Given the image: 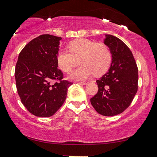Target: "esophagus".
Wrapping results in <instances>:
<instances>
[{"mask_svg":"<svg viewBox=\"0 0 157 157\" xmlns=\"http://www.w3.org/2000/svg\"><path fill=\"white\" fill-rule=\"evenodd\" d=\"M88 83L89 82H78V84H79V85H87Z\"/></svg>","mask_w":157,"mask_h":157,"instance_id":"obj_1","label":"esophagus"}]
</instances>
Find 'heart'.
Segmentation results:
<instances>
[{
  "mask_svg": "<svg viewBox=\"0 0 157 157\" xmlns=\"http://www.w3.org/2000/svg\"><path fill=\"white\" fill-rule=\"evenodd\" d=\"M69 51L61 49L56 56L58 67L69 72L76 65V60L82 65L68 75L72 80H84L94 74L101 75L109 69L111 62V53L106 44L86 39H78L68 45Z\"/></svg>",
  "mask_w": 157,
  "mask_h": 157,
  "instance_id": "heart-1",
  "label": "heart"
}]
</instances>
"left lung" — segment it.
<instances>
[{
	"mask_svg": "<svg viewBox=\"0 0 157 157\" xmlns=\"http://www.w3.org/2000/svg\"><path fill=\"white\" fill-rule=\"evenodd\" d=\"M104 44L111 53V66L97 80L99 90L90 101L99 114L113 116L125 111L136 94L138 70L130 48L120 39L106 34Z\"/></svg>",
	"mask_w": 157,
	"mask_h": 157,
	"instance_id": "left-lung-1",
	"label": "left lung"
}]
</instances>
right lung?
I'll return each instance as SVG.
<instances>
[{
    "label": "right lung",
    "instance_id": "obj_1",
    "mask_svg": "<svg viewBox=\"0 0 157 157\" xmlns=\"http://www.w3.org/2000/svg\"><path fill=\"white\" fill-rule=\"evenodd\" d=\"M62 38L42 34L29 41L21 51L15 67L16 86L21 101L38 117H50L65 101L67 89L72 85L60 80L63 74L58 68L56 56Z\"/></svg>",
    "mask_w": 157,
    "mask_h": 157
}]
</instances>
